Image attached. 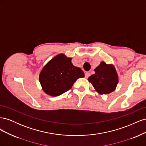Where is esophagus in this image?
I'll return each instance as SVG.
<instances>
[{"label": "esophagus", "instance_id": "1", "mask_svg": "<svg viewBox=\"0 0 146 146\" xmlns=\"http://www.w3.org/2000/svg\"><path fill=\"white\" fill-rule=\"evenodd\" d=\"M90 76V73L88 72H85V77L88 78Z\"/></svg>", "mask_w": 146, "mask_h": 146}]
</instances>
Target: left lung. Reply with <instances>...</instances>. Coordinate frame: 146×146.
Returning <instances> with one entry per match:
<instances>
[{
  "mask_svg": "<svg viewBox=\"0 0 146 146\" xmlns=\"http://www.w3.org/2000/svg\"><path fill=\"white\" fill-rule=\"evenodd\" d=\"M95 74L88 78L100 94H110L116 90L118 83V75L114 66L102 61L94 69Z\"/></svg>",
  "mask_w": 146,
  "mask_h": 146,
  "instance_id": "1",
  "label": "left lung"
}]
</instances>
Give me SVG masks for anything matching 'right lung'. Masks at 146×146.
Returning <instances> with one entry per match:
<instances>
[{
    "label": "right lung",
    "instance_id": "1",
    "mask_svg": "<svg viewBox=\"0 0 146 146\" xmlns=\"http://www.w3.org/2000/svg\"><path fill=\"white\" fill-rule=\"evenodd\" d=\"M72 58L60 54L52 58L39 73L42 89L48 96H58L72 88L78 78L85 77L83 70L74 66Z\"/></svg>",
    "mask_w": 146,
    "mask_h": 146
}]
</instances>
